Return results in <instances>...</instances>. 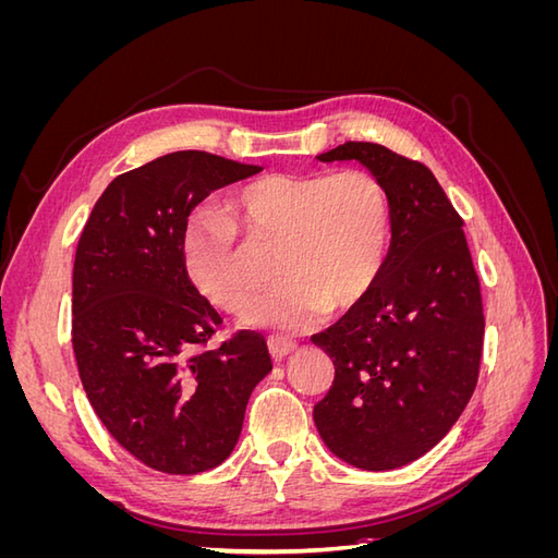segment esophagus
Returning a JSON list of instances; mask_svg holds the SVG:
<instances>
[{
  "label": "esophagus",
  "instance_id": "1",
  "mask_svg": "<svg viewBox=\"0 0 558 558\" xmlns=\"http://www.w3.org/2000/svg\"><path fill=\"white\" fill-rule=\"evenodd\" d=\"M267 347H269V353H272L275 361H281L289 356V353L295 351V340H289V337H267Z\"/></svg>",
  "mask_w": 558,
  "mask_h": 558
}]
</instances>
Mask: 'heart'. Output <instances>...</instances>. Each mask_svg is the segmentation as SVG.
Segmentation results:
<instances>
[{
	"instance_id": "obj_1",
	"label": "heart",
	"mask_w": 558,
	"mask_h": 558,
	"mask_svg": "<svg viewBox=\"0 0 558 558\" xmlns=\"http://www.w3.org/2000/svg\"><path fill=\"white\" fill-rule=\"evenodd\" d=\"M251 238L279 240L272 289L246 307L251 326L298 330L326 310L356 307L381 279L391 242L384 185L363 170L265 174L228 197V211H195L183 230V263L211 305L240 310L253 283L242 265Z\"/></svg>"
}]
</instances>
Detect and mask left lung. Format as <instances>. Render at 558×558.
Here are the masks:
<instances>
[{
    "label": "left lung",
    "instance_id": "obj_1",
    "mask_svg": "<svg viewBox=\"0 0 558 558\" xmlns=\"http://www.w3.org/2000/svg\"><path fill=\"white\" fill-rule=\"evenodd\" d=\"M318 160H359L379 179L391 246L375 291L312 337L335 365L314 424L353 468H402L442 440L477 386L484 312L463 218L426 165L381 144L347 142Z\"/></svg>",
    "mask_w": 558,
    "mask_h": 558
}]
</instances>
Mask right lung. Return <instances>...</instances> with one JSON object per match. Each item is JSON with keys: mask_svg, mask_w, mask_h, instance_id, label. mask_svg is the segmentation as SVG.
<instances>
[{"mask_svg": "<svg viewBox=\"0 0 558 558\" xmlns=\"http://www.w3.org/2000/svg\"><path fill=\"white\" fill-rule=\"evenodd\" d=\"M260 172L177 150L116 177L90 211L74 260L72 344L81 384L113 440L167 475L221 465L256 384L272 369L265 337L207 347L223 318L183 263V230L209 193Z\"/></svg>", "mask_w": 558, "mask_h": 558, "instance_id": "1", "label": "right lung"}]
</instances>
